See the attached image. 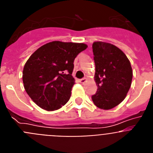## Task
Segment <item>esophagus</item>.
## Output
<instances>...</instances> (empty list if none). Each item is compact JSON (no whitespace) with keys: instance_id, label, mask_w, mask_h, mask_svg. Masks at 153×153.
Masks as SVG:
<instances>
[{"instance_id":"1","label":"esophagus","mask_w":153,"mask_h":153,"mask_svg":"<svg viewBox=\"0 0 153 153\" xmlns=\"http://www.w3.org/2000/svg\"><path fill=\"white\" fill-rule=\"evenodd\" d=\"M86 81V78H83V79H79V83H84Z\"/></svg>"}]
</instances>
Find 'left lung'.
<instances>
[{
  "instance_id": "1",
  "label": "left lung",
  "mask_w": 153,
  "mask_h": 153,
  "mask_svg": "<svg viewBox=\"0 0 153 153\" xmlns=\"http://www.w3.org/2000/svg\"><path fill=\"white\" fill-rule=\"evenodd\" d=\"M93 52L98 89L92 100L97 107L110 109L123 100L130 88V62L121 50L109 43L94 42Z\"/></svg>"
}]
</instances>
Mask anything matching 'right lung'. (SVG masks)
Masks as SVG:
<instances>
[{"mask_svg":"<svg viewBox=\"0 0 153 153\" xmlns=\"http://www.w3.org/2000/svg\"><path fill=\"white\" fill-rule=\"evenodd\" d=\"M86 47L84 44L53 41L30 56L23 70V83L37 106L53 111L68 102L75 83L74 60Z\"/></svg>","mask_w":153,"mask_h":153,"instance_id":"add662e5","label":"right lung"}]
</instances>
